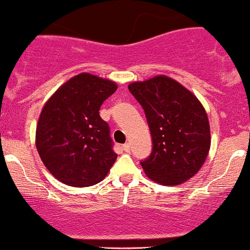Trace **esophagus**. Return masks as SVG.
<instances>
[{
  "mask_svg": "<svg viewBox=\"0 0 250 250\" xmlns=\"http://www.w3.org/2000/svg\"><path fill=\"white\" fill-rule=\"evenodd\" d=\"M123 149H124L125 150V152H130V150H131V146H130V143H125V145L124 146H123Z\"/></svg>",
  "mask_w": 250,
  "mask_h": 250,
  "instance_id": "obj_1",
  "label": "esophagus"
}]
</instances>
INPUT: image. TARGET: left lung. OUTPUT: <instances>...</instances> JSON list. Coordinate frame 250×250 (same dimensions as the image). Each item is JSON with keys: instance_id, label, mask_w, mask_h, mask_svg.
Returning a JSON list of instances; mask_svg holds the SVG:
<instances>
[{"instance_id": "obj_1", "label": "left lung", "mask_w": 250, "mask_h": 250, "mask_svg": "<svg viewBox=\"0 0 250 250\" xmlns=\"http://www.w3.org/2000/svg\"><path fill=\"white\" fill-rule=\"evenodd\" d=\"M128 91L145 110L152 135V153L141 160L147 176L160 185L191 179L210 148L208 117L198 98L163 75L130 83Z\"/></svg>"}]
</instances>
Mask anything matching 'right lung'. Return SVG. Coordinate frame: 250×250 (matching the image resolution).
<instances>
[{
  "instance_id": "right-lung-1",
  "label": "right lung",
  "mask_w": 250,
  "mask_h": 250,
  "mask_svg": "<svg viewBox=\"0 0 250 250\" xmlns=\"http://www.w3.org/2000/svg\"><path fill=\"white\" fill-rule=\"evenodd\" d=\"M117 91L113 81L83 73L66 81L42 109L36 148L48 171L63 184L87 187L107 176L117 160L100 109Z\"/></svg>"
}]
</instances>
